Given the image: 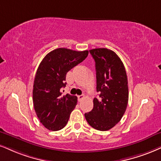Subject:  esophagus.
Segmentation results:
<instances>
[{"label":"esophagus","mask_w":161,"mask_h":161,"mask_svg":"<svg viewBox=\"0 0 161 161\" xmlns=\"http://www.w3.org/2000/svg\"><path fill=\"white\" fill-rule=\"evenodd\" d=\"M77 98H78L79 102H81V101H82L83 99H84V98H85V96H84V95H81V96H77Z\"/></svg>","instance_id":"esophagus-1"}]
</instances>
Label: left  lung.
<instances>
[{
	"mask_svg": "<svg viewBox=\"0 0 161 161\" xmlns=\"http://www.w3.org/2000/svg\"><path fill=\"white\" fill-rule=\"evenodd\" d=\"M96 71V90L100 98L93 99V108L85 118L90 126L108 130L122 119L128 102V77L124 64L114 51L108 48L90 51Z\"/></svg>",
	"mask_w": 161,
	"mask_h": 161,
	"instance_id": "left-lung-1",
	"label": "left lung"
}]
</instances>
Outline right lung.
Instances as JSON below:
<instances>
[{"label": "right lung", "mask_w": 161, "mask_h": 161, "mask_svg": "<svg viewBox=\"0 0 161 161\" xmlns=\"http://www.w3.org/2000/svg\"><path fill=\"white\" fill-rule=\"evenodd\" d=\"M89 51L55 49L39 64L34 79L33 102L39 121L45 128L56 131L64 128L77 102L75 96H63L67 72L84 61ZM64 92V90H63Z\"/></svg>", "instance_id": "1"}]
</instances>
